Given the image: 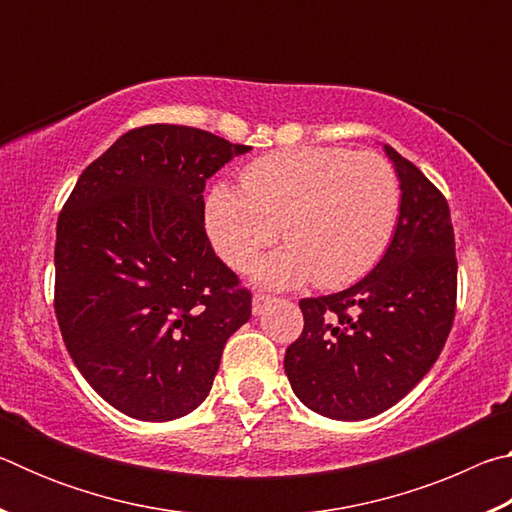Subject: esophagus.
<instances>
[{
	"mask_svg": "<svg viewBox=\"0 0 512 512\" xmlns=\"http://www.w3.org/2000/svg\"><path fill=\"white\" fill-rule=\"evenodd\" d=\"M275 298L268 296V293H255L253 296V314H262V311L266 309V305H271Z\"/></svg>",
	"mask_w": 512,
	"mask_h": 512,
	"instance_id": "34e87169",
	"label": "esophagus"
}]
</instances>
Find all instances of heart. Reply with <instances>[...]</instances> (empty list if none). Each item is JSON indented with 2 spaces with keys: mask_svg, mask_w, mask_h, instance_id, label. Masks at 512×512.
<instances>
[{
  "mask_svg": "<svg viewBox=\"0 0 512 512\" xmlns=\"http://www.w3.org/2000/svg\"><path fill=\"white\" fill-rule=\"evenodd\" d=\"M400 214V180L381 155L332 146L262 155L241 187L216 185L205 228L225 262L246 268L280 235L287 248L255 266L259 282L293 287L314 277L343 287L375 266Z\"/></svg>",
  "mask_w": 512,
  "mask_h": 512,
  "instance_id": "b5f03b06",
  "label": "heart"
}]
</instances>
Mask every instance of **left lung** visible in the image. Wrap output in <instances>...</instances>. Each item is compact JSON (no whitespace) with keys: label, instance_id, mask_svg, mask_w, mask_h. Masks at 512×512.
<instances>
[{"label":"left lung","instance_id":"left-lung-1","mask_svg":"<svg viewBox=\"0 0 512 512\" xmlns=\"http://www.w3.org/2000/svg\"><path fill=\"white\" fill-rule=\"evenodd\" d=\"M400 178V219L381 262L354 287L302 298V334L284 354L298 400L325 418L384 413L427 375L456 316V246L440 189L384 146Z\"/></svg>","mask_w":512,"mask_h":512}]
</instances>
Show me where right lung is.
<instances>
[{
  "mask_svg": "<svg viewBox=\"0 0 512 512\" xmlns=\"http://www.w3.org/2000/svg\"><path fill=\"white\" fill-rule=\"evenodd\" d=\"M246 144L149 124L85 167L56 225L54 309L85 381L135 420L192 413L250 291L205 232V183Z\"/></svg>",
  "mask_w": 512,
  "mask_h": 512,
  "instance_id": "add662e5",
  "label": "right lung"
}]
</instances>
